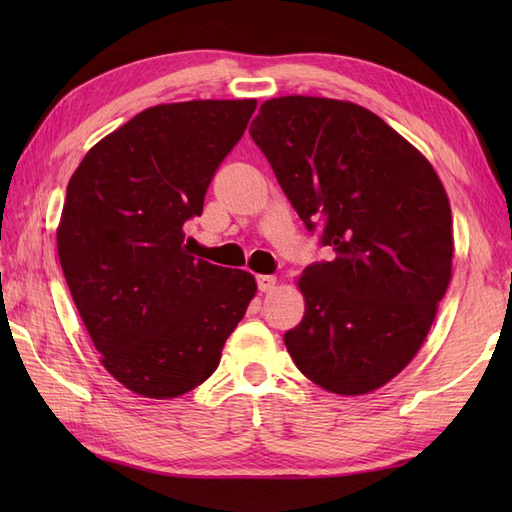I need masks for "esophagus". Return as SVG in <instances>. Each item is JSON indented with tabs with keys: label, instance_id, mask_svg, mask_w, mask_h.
<instances>
[{
	"label": "esophagus",
	"instance_id": "obj_1",
	"mask_svg": "<svg viewBox=\"0 0 512 512\" xmlns=\"http://www.w3.org/2000/svg\"><path fill=\"white\" fill-rule=\"evenodd\" d=\"M257 286L262 292H273L275 286H277V277L273 275H259L257 277Z\"/></svg>",
	"mask_w": 512,
	"mask_h": 512
}]
</instances>
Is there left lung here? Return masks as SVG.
<instances>
[{
    "instance_id": "8db88e82",
    "label": "left lung",
    "mask_w": 512,
    "mask_h": 512,
    "mask_svg": "<svg viewBox=\"0 0 512 512\" xmlns=\"http://www.w3.org/2000/svg\"><path fill=\"white\" fill-rule=\"evenodd\" d=\"M250 136L332 262L297 286L306 312L284 343L299 372L339 396L387 385L418 354L451 281V204L436 169L365 107L279 96Z\"/></svg>"
}]
</instances>
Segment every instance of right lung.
I'll return each instance as SVG.
<instances>
[{
	"mask_svg": "<svg viewBox=\"0 0 512 512\" xmlns=\"http://www.w3.org/2000/svg\"><path fill=\"white\" fill-rule=\"evenodd\" d=\"M255 99L154 105L99 140L65 193L57 250L101 363L138 396L167 400L202 385L255 297L246 270L184 246L206 189Z\"/></svg>",
	"mask_w": 512,
	"mask_h": 512,
	"instance_id": "right-lung-1",
	"label": "right lung"
}]
</instances>
